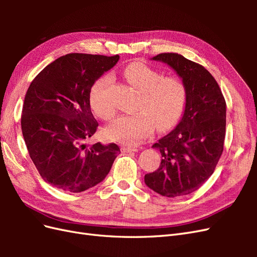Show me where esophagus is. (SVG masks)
<instances>
[{"label": "esophagus", "instance_id": "esophagus-1", "mask_svg": "<svg viewBox=\"0 0 257 257\" xmlns=\"http://www.w3.org/2000/svg\"><path fill=\"white\" fill-rule=\"evenodd\" d=\"M121 150L122 152H126V153H130V152H137L138 149L135 147H130V146H122L121 147Z\"/></svg>", "mask_w": 257, "mask_h": 257}]
</instances>
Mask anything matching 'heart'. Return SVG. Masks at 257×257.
<instances>
[{
	"label": "heart",
	"mask_w": 257,
	"mask_h": 257,
	"mask_svg": "<svg viewBox=\"0 0 257 257\" xmlns=\"http://www.w3.org/2000/svg\"><path fill=\"white\" fill-rule=\"evenodd\" d=\"M130 84L141 92L137 109L133 114L116 118L105 130L111 142L134 146L141 144L157 127L165 131L180 118L186 100V88L178 77H163L157 69L142 62H133L123 72ZM112 83L110 75H104L93 83L90 105L96 115L110 120L115 113L108 93Z\"/></svg>",
	"instance_id": "1"
}]
</instances>
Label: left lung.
<instances>
[{"mask_svg": "<svg viewBox=\"0 0 257 257\" xmlns=\"http://www.w3.org/2000/svg\"><path fill=\"white\" fill-rule=\"evenodd\" d=\"M151 60L168 65L180 77L186 100L180 122L152 146L163 159L158 170L145 176V183L162 196L188 195L208 180L221 158L226 103L204 66L178 53H161Z\"/></svg>", "mask_w": 257, "mask_h": 257, "instance_id": "1", "label": "left lung"}]
</instances>
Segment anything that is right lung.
<instances>
[{"instance_id":"add662e5","label":"right lung","mask_w":257,"mask_h":257,"mask_svg":"<svg viewBox=\"0 0 257 257\" xmlns=\"http://www.w3.org/2000/svg\"><path fill=\"white\" fill-rule=\"evenodd\" d=\"M119 59L69 53L31 82L22 107V135L38 173L54 188L72 193L93 188L120 153L115 144H85L98 126L91 111V88Z\"/></svg>"}]
</instances>
